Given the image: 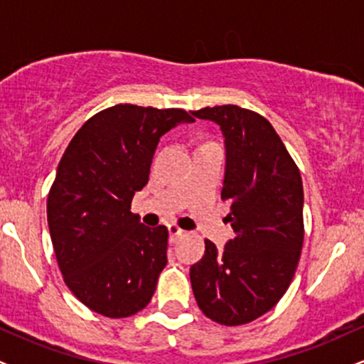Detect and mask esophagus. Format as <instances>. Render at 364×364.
<instances>
[{"mask_svg":"<svg viewBox=\"0 0 364 364\" xmlns=\"http://www.w3.org/2000/svg\"><path fill=\"white\" fill-rule=\"evenodd\" d=\"M168 229H169V237H171V241H176V240H179V237H181L183 235H185V231H183V229L179 228V225H176V224H169Z\"/></svg>","mask_w":364,"mask_h":364,"instance_id":"esophagus-1","label":"esophagus"}]
</instances>
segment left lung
I'll list each match as a JSON object with an SVG mask.
<instances>
[{"mask_svg": "<svg viewBox=\"0 0 364 364\" xmlns=\"http://www.w3.org/2000/svg\"><path fill=\"white\" fill-rule=\"evenodd\" d=\"M191 114L223 129L220 198L231 202L228 223L236 235L223 252L205 240V255L190 269L191 287L208 318L245 325L272 310L294 277L304 240L301 174L258 112L225 104Z\"/></svg>", "mask_w": 364, "mask_h": 364, "instance_id": "1", "label": "left lung"}]
</instances>
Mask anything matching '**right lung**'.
I'll use <instances>...</instances> for the list:
<instances>
[{"mask_svg":"<svg viewBox=\"0 0 364 364\" xmlns=\"http://www.w3.org/2000/svg\"><path fill=\"white\" fill-rule=\"evenodd\" d=\"M185 109L116 104L75 133L48 195V224L65 284L107 318L135 315L152 299L168 263V228H147L132 212L147 185L159 139Z\"/></svg>","mask_w":364,"mask_h":364,"instance_id":"1","label":"right lung"}]
</instances>
